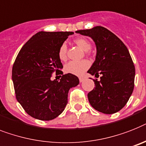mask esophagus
Masks as SVG:
<instances>
[{"label":"esophagus","instance_id":"obj_1","mask_svg":"<svg viewBox=\"0 0 146 146\" xmlns=\"http://www.w3.org/2000/svg\"><path fill=\"white\" fill-rule=\"evenodd\" d=\"M84 80H85V78H83V77H80V78H79V80H80V83L84 82Z\"/></svg>","mask_w":146,"mask_h":146}]
</instances>
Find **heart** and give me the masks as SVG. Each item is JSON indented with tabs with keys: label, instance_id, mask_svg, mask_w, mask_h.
Instances as JSON below:
<instances>
[{
	"label": "heart",
	"instance_id": "1",
	"mask_svg": "<svg viewBox=\"0 0 146 146\" xmlns=\"http://www.w3.org/2000/svg\"><path fill=\"white\" fill-rule=\"evenodd\" d=\"M74 42L78 46L80 47L82 50H84L86 52L89 51L91 48V44L86 38H76V39H74ZM66 51H67V45H66V43H62L61 46L60 47L58 52L59 58L62 61H65L67 58ZM90 66V62L86 60H80V61H71L65 66L64 69L66 73L80 76L87 70Z\"/></svg>",
	"mask_w": 146,
	"mask_h": 146
}]
</instances>
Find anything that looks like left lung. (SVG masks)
I'll return each mask as SVG.
<instances>
[{
  "mask_svg": "<svg viewBox=\"0 0 146 146\" xmlns=\"http://www.w3.org/2000/svg\"><path fill=\"white\" fill-rule=\"evenodd\" d=\"M92 38L96 46V60L88 70L100 80H93V90L88 99L94 109L105 114H113L125 107L134 87L135 67L130 53L114 33L96 26L76 31Z\"/></svg>",
  "mask_w": 146,
  "mask_h": 146,
  "instance_id": "8db88e82",
  "label": "left lung"
}]
</instances>
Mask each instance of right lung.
Here are the masks:
<instances>
[{
    "mask_svg": "<svg viewBox=\"0 0 146 146\" xmlns=\"http://www.w3.org/2000/svg\"><path fill=\"white\" fill-rule=\"evenodd\" d=\"M73 32H44L33 35L21 48L12 71L17 101L27 114L49 121L57 117L68 104L71 88L79 84L72 74H63L58 52ZM54 71L62 74L60 81L50 79Z\"/></svg>",
    "mask_w": 146,
    "mask_h": 146,
    "instance_id": "add662e5",
    "label": "right lung"
}]
</instances>
